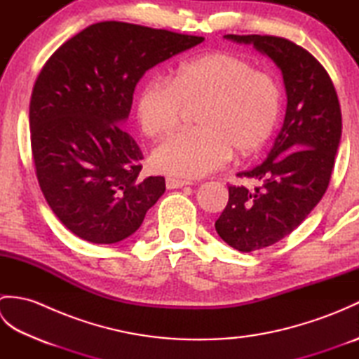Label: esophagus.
Masks as SVG:
<instances>
[{
  "instance_id": "34e87169",
  "label": "esophagus",
  "mask_w": 359,
  "mask_h": 359,
  "mask_svg": "<svg viewBox=\"0 0 359 359\" xmlns=\"http://www.w3.org/2000/svg\"><path fill=\"white\" fill-rule=\"evenodd\" d=\"M165 184H166L168 189H175V188H182V187L189 185V182L182 180V179H174V177H166Z\"/></svg>"
}]
</instances>
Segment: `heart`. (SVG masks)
Returning <instances> with one entry per match:
<instances>
[{
	"label": "heart",
	"instance_id": "1",
	"mask_svg": "<svg viewBox=\"0 0 359 359\" xmlns=\"http://www.w3.org/2000/svg\"><path fill=\"white\" fill-rule=\"evenodd\" d=\"M199 104V128L170 137L152 152L157 171L194 179L222 168L233 149L239 156L255 154L278 125L280 89L245 58L210 52L180 63L168 81L144 83L135 116L144 135L160 139L177 128L185 108Z\"/></svg>",
	"mask_w": 359,
	"mask_h": 359
}]
</instances>
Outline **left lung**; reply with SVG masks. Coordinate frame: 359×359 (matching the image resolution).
Instances as JSON below:
<instances>
[{
    "label": "left lung",
    "mask_w": 359,
    "mask_h": 359,
    "mask_svg": "<svg viewBox=\"0 0 359 359\" xmlns=\"http://www.w3.org/2000/svg\"><path fill=\"white\" fill-rule=\"evenodd\" d=\"M269 55L287 93L284 125L261 165L239 177L262 182L228 187L230 199L216 220L228 245L248 251L270 247L302 224L323 199L341 140V108L323 65L301 46L273 35H225Z\"/></svg>",
    "instance_id": "8db88e82"
}]
</instances>
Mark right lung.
<instances>
[{
    "instance_id": "obj_1",
    "label": "right lung",
    "mask_w": 359,
    "mask_h": 359,
    "mask_svg": "<svg viewBox=\"0 0 359 359\" xmlns=\"http://www.w3.org/2000/svg\"><path fill=\"white\" fill-rule=\"evenodd\" d=\"M203 41L121 21L83 29L52 53L30 97V144L46 202L67 230L116 243L139 230L165 193L140 179L139 144L123 126L148 69Z\"/></svg>"
}]
</instances>
